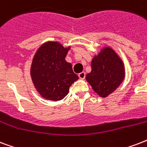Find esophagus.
<instances>
[{"instance_id":"obj_1","label":"esophagus","mask_w":147,"mask_h":147,"mask_svg":"<svg viewBox=\"0 0 147 147\" xmlns=\"http://www.w3.org/2000/svg\"><path fill=\"white\" fill-rule=\"evenodd\" d=\"M78 76H79L80 79H81V80H84V79L85 78V73L84 72L80 73V74H78Z\"/></svg>"}]
</instances>
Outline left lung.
<instances>
[{"instance_id": "obj_1", "label": "left lung", "mask_w": 147, "mask_h": 147, "mask_svg": "<svg viewBox=\"0 0 147 147\" xmlns=\"http://www.w3.org/2000/svg\"><path fill=\"white\" fill-rule=\"evenodd\" d=\"M125 76L122 58L110 46H104L91 60L86 80L98 95L106 98L119 88Z\"/></svg>"}]
</instances>
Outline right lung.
Wrapping results in <instances>:
<instances>
[{
    "mask_svg": "<svg viewBox=\"0 0 147 147\" xmlns=\"http://www.w3.org/2000/svg\"><path fill=\"white\" fill-rule=\"evenodd\" d=\"M70 46L57 41L42 44L34 55L30 75L34 87L43 98L60 101L67 95L69 87L78 80L72 64L66 61Z\"/></svg>",
    "mask_w": 147,
    "mask_h": 147,
    "instance_id": "add662e5",
    "label": "right lung"
}]
</instances>
